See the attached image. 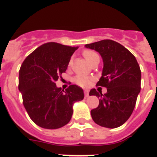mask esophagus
I'll return each mask as SVG.
<instances>
[{"label":"esophagus","mask_w":157,"mask_h":157,"mask_svg":"<svg viewBox=\"0 0 157 157\" xmlns=\"http://www.w3.org/2000/svg\"><path fill=\"white\" fill-rule=\"evenodd\" d=\"M84 94H85V98H88V97H89V90H84Z\"/></svg>","instance_id":"1"}]
</instances>
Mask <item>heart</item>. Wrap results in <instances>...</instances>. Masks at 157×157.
<instances>
[{"instance_id":"heart-1","label":"heart","mask_w":157,"mask_h":157,"mask_svg":"<svg viewBox=\"0 0 157 157\" xmlns=\"http://www.w3.org/2000/svg\"><path fill=\"white\" fill-rule=\"evenodd\" d=\"M83 56L86 58L87 61L89 63H90L94 58L98 57V53L94 51L90 50V49H85L82 52ZM93 81V78L90 76L83 75H78L76 76L74 78V82L77 84L78 86H79L81 87H87L90 86L91 82Z\"/></svg>"}]
</instances>
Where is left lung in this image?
<instances>
[{
  "label": "left lung",
  "mask_w": 157,
  "mask_h": 157,
  "mask_svg": "<svg viewBox=\"0 0 157 157\" xmlns=\"http://www.w3.org/2000/svg\"><path fill=\"white\" fill-rule=\"evenodd\" d=\"M86 47L101 54L104 67L97 86L107 88L105 94L96 89L90 91V96L100 98L98 108L91 110L93 120L104 127H120L132 114L141 90L139 64L127 48L112 40L86 44Z\"/></svg>",
  "instance_id": "left-lung-1"
}]
</instances>
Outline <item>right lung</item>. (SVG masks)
Instances as JSON below:
<instances>
[{
	"label": "right lung",
	"mask_w": 157,
	"mask_h": 157,
	"mask_svg": "<svg viewBox=\"0 0 157 157\" xmlns=\"http://www.w3.org/2000/svg\"><path fill=\"white\" fill-rule=\"evenodd\" d=\"M77 48L56 42L45 43L20 67L19 90L23 105L32 121L42 128L57 129L67 124L73 104L84 98L82 89L78 86L70 85L64 91L56 86Z\"/></svg>",
	"instance_id": "add662e5"
}]
</instances>
